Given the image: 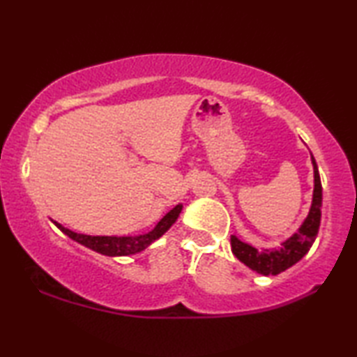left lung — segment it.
Listing matches in <instances>:
<instances>
[{"label": "left lung", "instance_id": "left-lung-1", "mask_svg": "<svg viewBox=\"0 0 357 357\" xmlns=\"http://www.w3.org/2000/svg\"><path fill=\"white\" fill-rule=\"evenodd\" d=\"M313 164V178H315V187H313V198L309 215L302 222L301 228L291 238H288L285 243L277 249H264L258 250L255 247L243 243L236 236H231V252L234 253L241 263L249 266L252 271L263 275H277L291 268L299 259L310 250L312 244L315 243L318 234L319 222H321V202H323V187L319 179L318 167L315 157L312 155Z\"/></svg>", "mask_w": 357, "mask_h": 357}]
</instances>
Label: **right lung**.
<instances>
[{
	"label": "right lung",
	"mask_w": 357,
	"mask_h": 357,
	"mask_svg": "<svg viewBox=\"0 0 357 357\" xmlns=\"http://www.w3.org/2000/svg\"><path fill=\"white\" fill-rule=\"evenodd\" d=\"M181 211H183V204H176L170 213H167L162 217L160 222L154 227V229H151L146 234H140V236H89V234L70 231V229L64 228L61 223H58L55 220L52 222L55 223L64 234H68L70 239L77 241L78 244L88 247V249L107 257H126L144 250L146 247L153 244L155 239H159L162 234H165L173 223L176 222Z\"/></svg>",
	"instance_id": "obj_1"
}]
</instances>
